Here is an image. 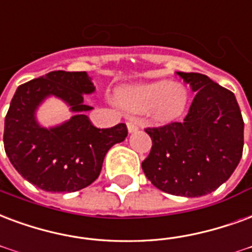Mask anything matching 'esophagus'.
<instances>
[{
  "label": "esophagus",
  "mask_w": 252,
  "mask_h": 252,
  "mask_svg": "<svg viewBox=\"0 0 252 252\" xmlns=\"http://www.w3.org/2000/svg\"><path fill=\"white\" fill-rule=\"evenodd\" d=\"M126 128H128V132H129V133H133V132H136L140 128V126H139V123H136L135 120H129L126 123Z\"/></svg>",
  "instance_id": "obj_1"
}]
</instances>
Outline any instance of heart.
I'll list each match as a JSON object with an SVG mask.
<instances>
[{"instance_id":"heart-1","label":"heart","mask_w":252,"mask_h":252,"mask_svg":"<svg viewBox=\"0 0 252 252\" xmlns=\"http://www.w3.org/2000/svg\"><path fill=\"white\" fill-rule=\"evenodd\" d=\"M116 102L124 109L135 113L147 112L160 123L179 119L186 111L189 93L182 84H172L167 79L148 83L123 85L115 92Z\"/></svg>"}]
</instances>
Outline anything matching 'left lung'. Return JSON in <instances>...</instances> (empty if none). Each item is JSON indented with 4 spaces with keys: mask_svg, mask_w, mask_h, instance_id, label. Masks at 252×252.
I'll list each match as a JSON object with an SVG mask.
<instances>
[{
    "mask_svg": "<svg viewBox=\"0 0 252 252\" xmlns=\"http://www.w3.org/2000/svg\"><path fill=\"white\" fill-rule=\"evenodd\" d=\"M176 73L196 96L184 121L145 129L152 148L141 167L164 192L203 196L225 183L238 167L245 123L231 91L206 74Z\"/></svg>",
    "mask_w": 252,
    "mask_h": 252,
    "instance_id": "left-lung-1",
    "label": "left lung"
}]
</instances>
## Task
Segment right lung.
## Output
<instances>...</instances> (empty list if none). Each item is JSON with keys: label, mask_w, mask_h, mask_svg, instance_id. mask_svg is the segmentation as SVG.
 I'll return each mask as SVG.
<instances>
[{"label": "right lung", "mask_w": 252, "mask_h": 252, "mask_svg": "<svg viewBox=\"0 0 252 252\" xmlns=\"http://www.w3.org/2000/svg\"><path fill=\"white\" fill-rule=\"evenodd\" d=\"M96 91L87 72L55 70L17 88L5 117L3 145L17 172L48 192H74L100 175L111 147L126 140V124L98 129L85 112L84 94ZM65 102L74 116L53 127L41 126L36 109L46 98Z\"/></svg>", "instance_id": "add662e5"}]
</instances>
